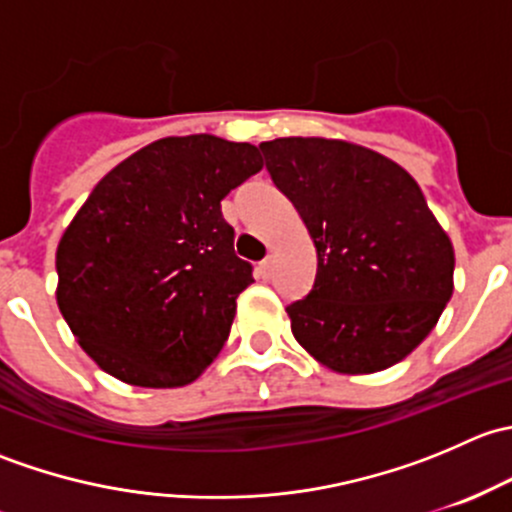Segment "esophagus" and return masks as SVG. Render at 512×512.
<instances>
[{
	"mask_svg": "<svg viewBox=\"0 0 512 512\" xmlns=\"http://www.w3.org/2000/svg\"><path fill=\"white\" fill-rule=\"evenodd\" d=\"M272 272H275V262H272V257H267V260H262L260 267H257V275H260L262 280H270Z\"/></svg>",
	"mask_w": 512,
	"mask_h": 512,
	"instance_id": "1",
	"label": "esophagus"
}]
</instances>
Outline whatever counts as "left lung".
<instances>
[{"instance_id":"obj_1","label":"left lung","mask_w":512,"mask_h":512,"mask_svg":"<svg viewBox=\"0 0 512 512\" xmlns=\"http://www.w3.org/2000/svg\"><path fill=\"white\" fill-rule=\"evenodd\" d=\"M260 151L317 250L312 289L287 307L294 339L337 374L399 364L436 327L456 267L418 183L339 138H275Z\"/></svg>"}]
</instances>
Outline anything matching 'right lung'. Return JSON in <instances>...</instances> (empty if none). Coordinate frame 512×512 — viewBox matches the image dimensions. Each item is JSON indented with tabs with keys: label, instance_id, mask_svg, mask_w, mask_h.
I'll return each mask as SVG.
<instances>
[{
	"label": "right lung",
	"instance_id": "1",
	"mask_svg": "<svg viewBox=\"0 0 512 512\" xmlns=\"http://www.w3.org/2000/svg\"><path fill=\"white\" fill-rule=\"evenodd\" d=\"M262 168L252 143L168 136L108 170L56 247V304L118 381L175 389L223 349L252 280L220 200Z\"/></svg>",
	"mask_w": 512,
	"mask_h": 512
}]
</instances>
